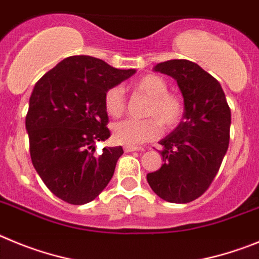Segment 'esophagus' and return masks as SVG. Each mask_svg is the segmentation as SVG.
I'll return each mask as SVG.
<instances>
[{"mask_svg":"<svg viewBox=\"0 0 259 259\" xmlns=\"http://www.w3.org/2000/svg\"><path fill=\"white\" fill-rule=\"evenodd\" d=\"M125 152H135V151H142L141 147H134V146H125L124 147Z\"/></svg>","mask_w":259,"mask_h":259,"instance_id":"obj_1","label":"esophagus"}]
</instances>
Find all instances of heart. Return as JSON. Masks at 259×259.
Returning a JSON list of instances; mask_svg holds the SVG:
<instances>
[{"label": "heart", "mask_w": 259, "mask_h": 259, "mask_svg": "<svg viewBox=\"0 0 259 259\" xmlns=\"http://www.w3.org/2000/svg\"><path fill=\"white\" fill-rule=\"evenodd\" d=\"M134 90L148 98L143 109L142 120H124L113 125L112 135L117 143L126 146H138L156 139L165 130H173L185 117V102L181 95L167 92L166 81L151 73L146 74L134 83ZM104 108L112 117L118 118L126 111V97L121 86L109 88L104 94Z\"/></svg>", "instance_id": "b5f03b06"}]
</instances>
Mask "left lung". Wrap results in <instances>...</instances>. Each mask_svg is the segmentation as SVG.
<instances>
[{"mask_svg": "<svg viewBox=\"0 0 259 259\" xmlns=\"http://www.w3.org/2000/svg\"><path fill=\"white\" fill-rule=\"evenodd\" d=\"M156 72L176 78L185 98V117L160 144L164 164L147 174L162 200L186 204L200 197L220 170L230 143L231 109L221 83L196 63L173 59Z\"/></svg>", "mask_w": 259, "mask_h": 259, "instance_id": "1", "label": "left lung"}]
</instances>
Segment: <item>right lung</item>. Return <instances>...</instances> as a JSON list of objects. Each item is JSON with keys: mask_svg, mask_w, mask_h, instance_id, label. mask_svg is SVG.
I'll return each instance as SVG.
<instances>
[{"mask_svg": "<svg viewBox=\"0 0 259 259\" xmlns=\"http://www.w3.org/2000/svg\"><path fill=\"white\" fill-rule=\"evenodd\" d=\"M135 69H117L102 59L73 55L37 81L29 99L25 127L34 169L63 201L90 202L115 173L122 147L94 144L111 137L104 94Z\"/></svg>", "mask_w": 259, "mask_h": 259, "instance_id": "add662e5", "label": "right lung"}]
</instances>
